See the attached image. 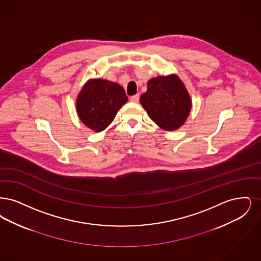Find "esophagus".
Masks as SVG:
<instances>
[{
	"label": "esophagus",
	"instance_id": "obj_1",
	"mask_svg": "<svg viewBox=\"0 0 261 261\" xmlns=\"http://www.w3.org/2000/svg\"><path fill=\"white\" fill-rule=\"evenodd\" d=\"M129 100H130L132 102L137 103V102L139 101V95H138V94H136V95H133V96H130Z\"/></svg>",
	"mask_w": 261,
	"mask_h": 261
}]
</instances>
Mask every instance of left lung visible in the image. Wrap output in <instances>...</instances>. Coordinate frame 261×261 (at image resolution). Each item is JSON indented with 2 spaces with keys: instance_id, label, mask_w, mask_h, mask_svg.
I'll return each instance as SVG.
<instances>
[{
  "instance_id": "8db88e82",
  "label": "left lung",
  "mask_w": 261,
  "mask_h": 261,
  "mask_svg": "<svg viewBox=\"0 0 261 261\" xmlns=\"http://www.w3.org/2000/svg\"><path fill=\"white\" fill-rule=\"evenodd\" d=\"M140 103L151 120L168 132L184 125L192 108L190 94L175 74L149 80Z\"/></svg>"
}]
</instances>
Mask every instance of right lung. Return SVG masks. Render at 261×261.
Listing matches in <instances>:
<instances>
[{
	"mask_svg": "<svg viewBox=\"0 0 261 261\" xmlns=\"http://www.w3.org/2000/svg\"><path fill=\"white\" fill-rule=\"evenodd\" d=\"M126 101L125 90L119 84L108 80L90 79L77 96L76 110L84 125L100 133L113 122Z\"/></svg>",
	"mask_w": 261,
	"mask_h": 261,
	"instance_id": "1",
	"label": "right lung"
}]
</instances>
